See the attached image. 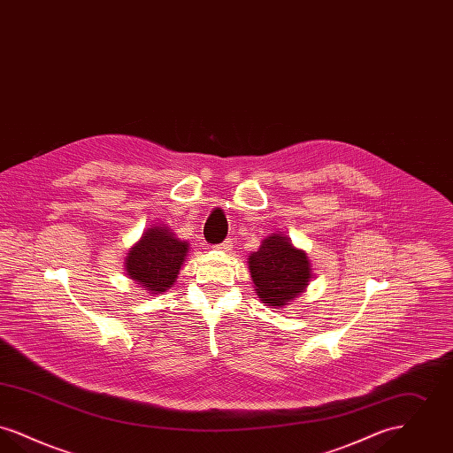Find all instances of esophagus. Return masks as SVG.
<instances>
[{
	"instance_id": "esophagus-1",
	"label": "esophagus",
	"mask_w": 453,
	"mask_h": 453,
	"mask_svg": "<svg viewBox=\"0 0 453 453\" xmlns=\"http://www.w3.org/2000/svg\"><path fill=\"white\" fill-rule=\"evenodd\" d=\"M216 248L219 250V251H229V250L233 248V241H231V239H226L224 242L217 244Z\"/></svg>"
}]
</instances>
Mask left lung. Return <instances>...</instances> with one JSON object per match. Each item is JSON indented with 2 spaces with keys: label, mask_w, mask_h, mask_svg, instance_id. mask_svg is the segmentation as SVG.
Returning a JSON list of instances; mask_svg holds the SVG:
<instances>
[{
  "label": "left lung",
  "mask_w": 453,
  "mask_h": 453,
  "mask_svg": "<svg viewBox=\"0 0 453 453\" xmlns=\"http://www.w3.org/2000/svg\"><path fill=\"white\" fill-rule=\"evenodd\" d=\"M248 268L259 301L275 309L299 297L312 280L307 253L277 233L261 241L258 251L248 258Z\"/></svg>",
  "instance_id": "8db88e82"
}]
</instances>
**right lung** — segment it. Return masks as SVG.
Listing matches in <instances>:
<instances>
[{"instance_id": "obj_1", "label": "right lung", "mask_w": 453, "mask_h": 453, "mask_svg": "<svg viewBox=\"0 0 453 453\" xmlns=\"http://www.w3.org/2000/svg\"><path fill=\"white\" fill-rule=\"evenodd\" d=\"M188 246L165 224L148 227L126 257L127 277L151 296L166 292L178 279Z\"/></svg>"}]
</instances>
